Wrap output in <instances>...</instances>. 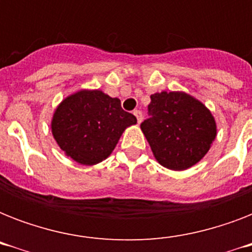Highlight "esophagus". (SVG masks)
<instances>
[{
    "mask_svg": "<svg viewBox=\"0 0 252 252\" xmlns=\"http://www.w3.org/2000/svg\"><path fill=\"white\" fill-rule=\"evenodd\" d=\"M133 115H134V116H136V119H137V123H138V124H140V123L142 122V114H141V111H138V110L133 111Z\"/></svg>",
    "mask_w": 252,
    "mask_h": 252,
    "instance_id": "1",
    "label": "esophagus"
}]
</instances>
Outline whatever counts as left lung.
Listing matches in <instances>:
<instances>
[{
	"label": "left lung",
	"instance_id": "left-lung-1",
	"mask_svg": "<svg viewBox=\"0 0 252 252\" xmlns=\"http://www.w3.org/2000/svg\"><path fill=\"white\" fill-rule=\"evenodd\" d=\"M149 115L141 130L159 165L183 171L209 152L217 136L213 115L199 99L183 91L150 95Z\"/></svg>",
	"mask_w": 252,
	"mask_h": 252
}]
</instances>
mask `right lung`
<instances>
[{"label": "right lung", "instance_id": "right-lung-1", "mask_svg": "<svg viewBox=\"0 0 252 252\" xmlns=\"http://www.w3.org/2000/svg\"><path fill=\"white\" fill-rule=\"evenodd\" d=\"M136 123L133 115L123 110L120 99L102 90L82 89L57 106L51 129L66 157L94 166L112 153L123 132Z\"/></svg>", "mask_w": 252, "mask_h": 252}]
</instances>
